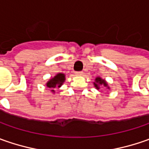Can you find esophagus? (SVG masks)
Wrapping results in <instances>:
<instances>
[{
    "label": "esophagus",
    "instance_id": "obj_1",
    "mask_svg": "<svg viewBox=\"0 0 149 149\" xmlns=\"http://www.w3.org/2000/svg\"><path fill=\"white\" fill-rule=\"evenodd\" d=\"M83 74H84L83 71H76L75 72V74H76V75H79H79H82Z\"/></svg>",
    "mask_w": 149,
    "mask_h": 149
}]
</instances>
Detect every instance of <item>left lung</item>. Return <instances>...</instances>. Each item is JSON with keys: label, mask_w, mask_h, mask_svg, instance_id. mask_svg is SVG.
Here are the masks:
<instances>
[{"label": "left lung", "mask_w": 149, "mask_h": 149, "mask_svg": "<svg viewBox=\"0 0 149 149\" xmlns=\"http://www.w3.org/2000/svg\"><path fill=\"white\" fill-rule=\"evenodd\" d=\"M96 83H98V84H104V86H107V84H106V82L104 80V79H102L101 78H96ZM96 83H95V87L97 88V89H99V86H98V84Z\"/></svg>", "instance_id": "left-lung-1"}]
</instances>
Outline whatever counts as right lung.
Masks as SVG:
<instances>
[{"label":"right lung","mask_w":149,"mask_h":149,"mask_svg":"<svg viewBox=\"0 0 149 149\" xmlns=\"http://www.w3.org/2000/svg\"><path fill=\"white\" fill-rule=\"evenodd\" d=\"M65 74H58L57 75H55L53 79H51L50 80H49V82L47 83V87L48 88H50V89H54L56 86H58V87H60L62 85V84L64 83V81H65ZM51 91H53L54 92V89H52Z\"/></svg>","instance_id":"add662e5"}]
</instances>
